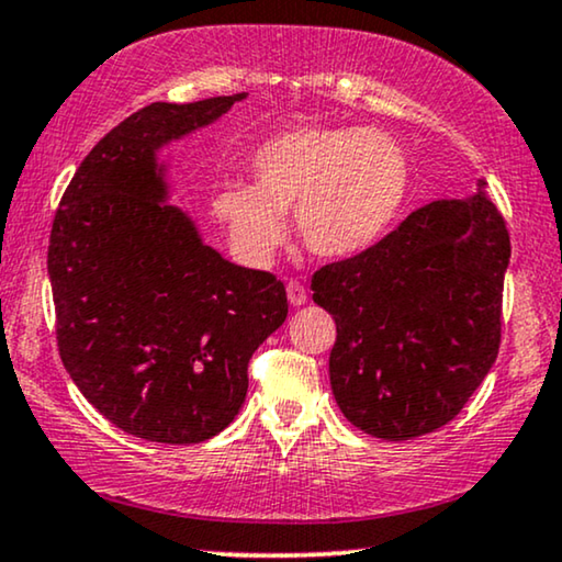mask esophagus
<instances>
[{"instance_id": "1", "label": "esophagus", "mask_w": 562, "mask_h": 562, "mask_svg": "<svg viewBox=\"0 0 562 562\" xmlns=\"http://www.w3.org/2000/svg\"><path fill=\"white\" fill-rule=\"evenodd\" d=\"M288 301H290V305H303L305 301H308V293H305V288L297 280L288 282Z\"/></svg>"}]
</instances>
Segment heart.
I'll return each instance as SVG.
<instances>
[{
  "label": "heart",
  "mask_w": 562,
  "mask_h": 562,
  "mask_svg": "<svg viewBox=\"0 0 562 562\" xmlns=\"http://www.w3.org/2000/svg\"><path fill=\"white\" fill-rule=\"evenodd\" d=\"M254 184L228 182L213 213L234 251L267 265L282 236V213L318 257H351L368 249L398 218L411 167L391 133L351 125H297L251 154Z\"/></svg>",
  "instance_id": "heart-1"
}]
</instances>
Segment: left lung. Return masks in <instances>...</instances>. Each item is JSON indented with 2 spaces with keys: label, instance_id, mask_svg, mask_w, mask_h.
<instances>
[{
  "label": "left lung",
  "instance_id": "8db88e82",
  "mask_svg": "<svg viewBox=\"0 0 562 562\" xmlns=\"http://www.w3.org/2000/svg\"><path fill=\"white\" fill-rule=\"evenodd\" d=\"M508 257L504 215L481 190L418 207L313 272V301L336 321L331 391L357 429L403 442L460 414L496 362Z\"/></svg>",
  "mask_w": 562,
  "mask_h": 562
}]
</instances>
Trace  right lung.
I'll use <instances>...</instances> for the list:
<instances>
[{
	"mask_svg": "<svg viewBox=\"0 0 562 562\" xmlns=\"http://www.w3.org/2000/svg\"><path fill=\"white\" fill-rule=\"evenodd\" d=\"M154 102L100 138L58 203L48 246L56 341L100 414L161 445H198L244 406L249 359L288 318L272 272L231 265L161 205L156 148L244 100Z\"/></svg>",
	"mask_w": 562,
	"mask_h": 562,
	"instance_id": "1",
	"label": "right lung"
}]
</instances>
